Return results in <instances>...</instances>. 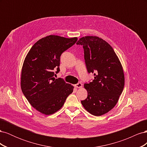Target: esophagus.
<instances>
[{"label": "esophagus", "instance_id": "1", "mask_svg": "<svg viewBox=\"0 0 147 147\" xmlns=\"http://www.w3.org/2000/svg\"><path fill=\"white\" fill-rule=\"evenodd\" d=\"M75 87L77 88H80L82 87V84L81 83H78L76 84H75Z\"/></svg>", "mask_w": 147, "mask_h": 147}]
</instances>
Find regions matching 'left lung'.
Masks as SVG:
<instances>
[{
  "mask_svg": "<svg viewBox=\"0 0 147 147\" xmlns=\"http://www.w3.org/2000/svg\"><path fill=\"white\" fill-rule=\"evenodd\" d=\"M77 44L83 45L88 72L95 76L91 82L84 84L88 97L82 104L89 113L101 116L114 107L123 92L122 65L113 48L101 38L85 36Z\"/></svg>",
  "mask_w": 147,
  "mask_h": 147,
  "instance_id": "8db88e82",
  "label": "left lung"
}]
</instances>
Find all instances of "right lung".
Returning a JSON list of instances; mask_svg holds the SVG:
<instances>
[{"mask_svg":"<svg viewBox=\"0 0 147 147\" xmlns=\"http://www.w3.org/2000/svg\"><path fill=\"white\" fill-rule=\"evenodd\" d=\"M77 40L48 35L35 43L25 57L21 70V90L30 104L43 114L49 115L58 111L73 92L72 84L54 77V70H57L56 74L59 72L61 54Z\"/></svg>","mask_w":147,"mask_h":147,"instance_id":"obj_1","label":"right lung"}]
</instances>
